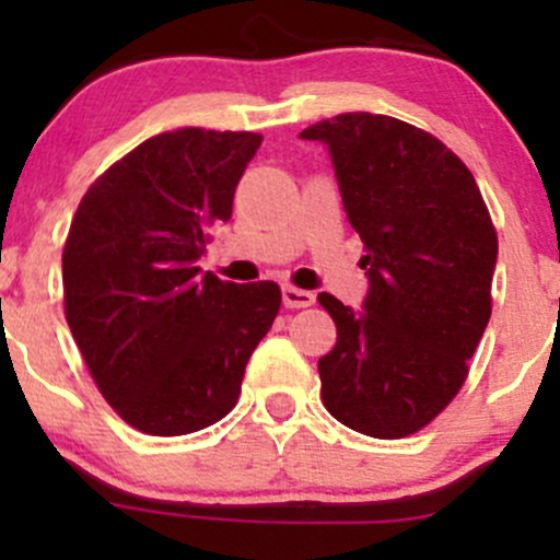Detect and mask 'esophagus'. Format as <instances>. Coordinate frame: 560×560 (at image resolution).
<instances>
[{"instance_id": "1", "label": "esophagus", "mask_w": 560, "mask_h": 560, "mask_svg": "<svg viewBox=\"0 0 560 560\" xmlns=\"http://www.w3.org/2000/svg\"><path fill=\"white\" fill-rule=\"evenodd\" d=\"M281 302L284 307H311L316 302V294L307 292V289H298V287H281Z\"/></svg>"}]
</instances>
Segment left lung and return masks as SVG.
Listing matches in <instances>:
<instances>
[{
  "mask_svg": "<svg viewBox=\"0 0 560 560\" xmlns=\"http://www.w3.org/2000/svg\"><path fill=\"white\" fill-rule=\"evenodd\" d=\"M300 139L329 150L369 276L361 311L318 294L337 324L318 361L320 400L355 432L400 440L464 387L490 324L498 234L471 171L421 128L345 113Z\"/></svg>",
  "mask_w": 560,
  "mask_h": 560,
  "instance_id": "left-lung-1",
  "label": "left lung"
}]
</instances>
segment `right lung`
Listing matches in <instances>:
<instances>
[{"label":"right lung","instance_id":"1","mask_svg":"<svg viewBox=\"0 0 560 560\" xmlns=\"http://www.w3.org/2000/svg\"><path fill=\"white\" fill-rule=\"evenodd\" d=\"M262 137L178 128L92 184L62 253L66 318L96 387L133 429L178 436L221 421L281 305L273 281L231 284L197 260Z\"/></svg>","mask_w":560,"mask_h":560}]
</instances>
